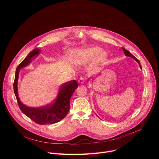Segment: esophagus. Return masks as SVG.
I'll return each instance as SVG.
<instances>
[{"label": "esophagus", "mask_w": 159, "mask_h": 159, "mask_svg": "<svg viewBox=\"0 0 159 159\" xmlns=\"http://www.w3.org/2000/svg\"><path fill=\"white\" fill-rule=\"evenodd\" d=\"M78 82H79V84H83L84 83V77H80L79 79V80H78Z\"/></svg>", "instance_id": "obj_1"}]
</instances>
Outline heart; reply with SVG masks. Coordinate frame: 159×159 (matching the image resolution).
Wrapping results in <instances>:
<instances>
[{"label": "heart", "instance_id": "b5f03b06", "mask_svg": "<svg viewBox=\"0 0 159 159\" xmlns=\"http://www.w3.org/2000/svg\"><path fill=\"white\" fill-rule=\"evenodd\" d=\"M70 57L72 61L79 65H84L94 60L97 65H102L107 60V54L98 47H93L71 52Z\"/></svg>", "mask_w": 159, "mask_h": 159}]
</instances>
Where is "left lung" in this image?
Wrapping results in <instances>:
<instances>
[{
	"label": "left lung",
	"instance_id": "obj_1",
	"mask_svg": "<svg viewBox=\"0 0 159 159\" xmlns=\"http://www.w3.org/2000/svg\"><path fill=\"white\" fill-rule=\"evenodd\" d=\"M123 48V52H124V53H125V56H126V57H131V58H133V60H134L136 61H137V63L139 64V65H140V69H142V67H141V65H140V61H139V60L136 58L135 57H134L130 52H129L128 50H126V49H125V48Z\"/></svg>",
	"mask_w": 159,
	"mask_h": 159
}]
</instances>
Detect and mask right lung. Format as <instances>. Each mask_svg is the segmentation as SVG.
Instances as JSON below:
<instances>
[{"instance_id": "obj_1", "label": "right lung", "mask_w": 159, "mask_h": 159, "mask_svg": "<svg viewBox=\"0 0 159 159\" xmlns=\"http://www.w3.org/2000/svg\"><path fill=\"white\" fill-rule=\"evenodd\" d=\"M40 49L36 48L31 51L17 67L14 82V91L21 111L31 120L39 125H51L60 121L69 112L70 98L78 87L75 80H70L62 84L55 101L50 105L33 107L22 103L18 96L17 82L20 70L30 64L32 60L38 56Z\"/></svg>"}]
</instances>
